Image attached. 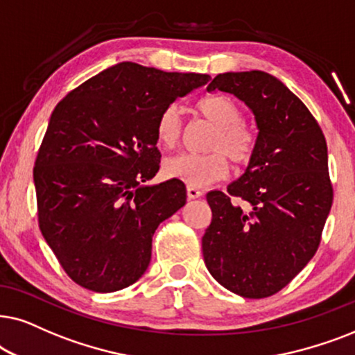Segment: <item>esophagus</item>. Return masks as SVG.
<instances>
[{"label": "esophagus", "mask_w": 355, "mask_h": 355, "mask_svg": "<svg viewBox=\"0 0 355 355\" xmlns=\"http://www.w3.org/2000/svg\"><path fill=\"white\" fill-rule=\"evenodd\" d=\"M187 195H188V198H190V200H196V198L202 196V191L196 187H187Z\"/></svg>", "instance_id": "obj_1"}]
</instances>
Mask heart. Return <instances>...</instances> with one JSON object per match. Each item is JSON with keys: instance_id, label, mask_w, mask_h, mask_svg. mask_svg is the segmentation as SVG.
<instances>
[{"instance_id": "obj_1", "label": "heart", "mask_w": 355, "mask_h": 355, "mask_svg": "<svg viewBox=\"0 0 355 355\" xmlns=\"http://www.w3.org/2000/svg\"><path fill=\"white\" fill-rule=\"evenodd\" d=\"M196 112L216 126L206 154H178L164 162V173L170 178L188 183V187H205L220 180L229 172L227 157L237 167L250 164L254 154V136L245 128L243 112L232 98L209 96L196 102ZM182 135L180 110L177 105L164 108L155 123V138L164 148H173Z\"/></svg>"}]
</instances>
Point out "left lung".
I'll return each mask as SVG.
<instances>
[{
  "label": "left lung",
  "mask_w": 355,
  "mask_h": 355,
  "mask_svg": "<svg viewBox=\"0 0 355 355\" xmlns=\"http://www.w3.org/2000/svg\"><path fill=\"white\" fill-rule=\"evenodd\" d=\"M234 94L253 112V159L239 180L206 195L202 235L211 276L245 299L286 287L318 250L333 205L328 148L305 103L264 71L217 74L207 91Z\"/></svg>",
  "instance_id": "8db88e82"
}]
</instances>
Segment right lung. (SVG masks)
<instances>
[{
    "mask_svg": "<svg viewBox=\"0 0 355 355\" xmlns=\"http://www.w3.org/2000/svg\"><path fill=\"white\" fill-rule=\"evenodd\" d=\"M209 79L123 61L55 107L34 167L39 225L76 284L107 294L146 272L155 229L187 202L177 178L146 185L160 164L155 123Z\"/></svg>",
    "mask_w": 355,
    "mask_h": 355,
    "instance_id": "add662e5",
    "label": "right lung"
}]
</instances>
